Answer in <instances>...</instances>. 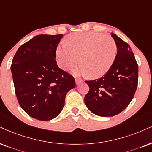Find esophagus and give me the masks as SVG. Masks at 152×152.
Wrapping results in <instances>:
<instances>
[{"label":"esophagus","instance_id":"1","mask_svg":"<svg viewBox=\"0 0 152 152\" xmlns=\"http://www.w3.org/2000/svg\"><path fill=\"white\" fill-rule=\"evenodd\" d=\"M82 82V80L80 79V78H75V83L77 85H78L79 84L81 83V82Z\"/></svg>","mask_w":152,"mask_h":152}]
</instances>
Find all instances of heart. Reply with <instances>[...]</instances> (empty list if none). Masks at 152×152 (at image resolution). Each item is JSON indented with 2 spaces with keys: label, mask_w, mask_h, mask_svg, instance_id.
Wrapping results in <instances>:
<instances>
[{
  "label": "heart",
  "mask_w": 152,
  "mask_h": 152,
  "mask_svg": "<svg viewBox=\"0 0 152 152\" xmlns=\"http://www.w3.org/2000/svg\"><path fill=\"white\" fill-rule=\"evenodd\" d=\"M65 41L66 44L60 45L56 51L61 68L70 69L80 60L82 64L75 74L96 79L106 74L113 65L117 46L110 36L94 31L77 32L69 34Z\"/></svg>",
  "instance_id": "b5f03b06"
}]
</instances>
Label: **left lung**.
<instances>
[{
    "label": "left lung",
    "instance_id": "left-lung-1",
    "mask_svg": "<svg viewBox=\"0 0 152 152\" xmlns=\"http://www.w3.org/2000/svg\"><path fill=\"white\" fill-rule=\"evenodd\" d=\"M118 52L108 72L101 78L85 81L89 90L86 106L99 116H113L123 111L133 99L138 83V65L130 46L112 34Z\"/></svg>",
    "mask_w": 152,
    "mask_h": 152
}]
</instances>
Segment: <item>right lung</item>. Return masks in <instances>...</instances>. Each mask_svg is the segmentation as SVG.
<instances>
[{
	"instance_id": "right-lung-1",
	"label": "right lung",
	"mask_w": 152,
	"mask_h": 152,
	"mask_svg": "<svg viewBox=\"0 0 152 152\" xmlns=\"http://www.w3.org/2000/svg\"><path fill=\"white\" fill-rule=\"evenodd\" d=\"M63 34H40L22 44L10 69L17 99L28 115L50 121L61 113L66 94L75 87L72 75L59 68L56 49Z\"/></svg>"
}]
</instances>
